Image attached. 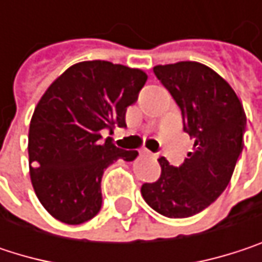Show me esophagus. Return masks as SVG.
<instances>
[{"mask_svg": "<svg viewBox=\"0 0 262 262\" xmlns=\"http://www.w3.org/2000/svg\"><path fill=\"white\" fill-rule=\"evenodd\" d=\"M141 153H142V155H145V156H151V158H156V155H155V153H151V151H148V150H142Z\"/></svg>", "mask_w": 262, "mask_h": 262, "instance_id": "esophagus-1", "label": "esophagus"}]
</instances>
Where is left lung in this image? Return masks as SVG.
<instances>
[{
	"label": "left lung",
	"instance_id": "obj_1",
	"mask_svg": "<svg viewBox=\"0 0 262 262\" xmlns=\"http://www.w3.org/2000/svg\"><path fill=\"white\" fill-rule=\"evenodd\" d=\"M153 73L179 106L194 150L179 167L159 158L161 178L144 183L141 194L156 212L185 219L208 208L229 185L244 147L246 114L229 83L206 65L178 62Z\"/></svg>",
	"mask_w": 262,
	"mask_h": 262
}]
</instances>
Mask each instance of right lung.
Instances as JSON below:
<instances>
[{"instance_id":"right-lung-1","label":"right lung","mask_w":262,"mask_h":262,"mask_svg":"<svg viewBox=\"0 0 262 262\" xmlns=\"http://www.w3.org/2000/svg\"><path fill=\"white\" fill-rule=\"evenodd\" d=\"M147 81L141 70L106 60L70 67L45 91L28 130L30 178L42 206L59 222L80 225L101 209V178L136 150L118 148L101 132L126 127V111Z\"/></svg>"}]
</instances>
